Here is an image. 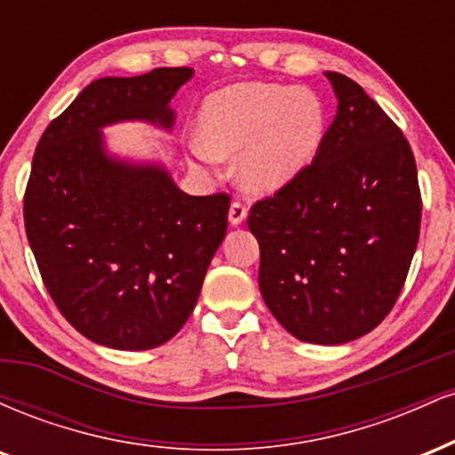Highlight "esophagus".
Segmentation results:
<instances>
[{"label": "esophagus", "instance_id": "esophagus-1", "mask_svg": "<svg viewBox=\"0 0 455 455\" xmlns=\"http://www.w3.org/2000/svg\"><path fill=\"white\" fill-rule=\"evenodd\" d=\"M245 216H248V210H245L243 203L233 201L231 210H228V222H231L233 227H237V224H242L245 220Z\"/></svg>", "mask_w": 455, "mask_h": 455}]
</instances>
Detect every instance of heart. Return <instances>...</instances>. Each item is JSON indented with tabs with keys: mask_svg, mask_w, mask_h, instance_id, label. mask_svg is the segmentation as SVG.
<instances>
[{
	"mask_svg": "<svg viewBox=\"0 0 455 455\" xmlns=\"http://www.w3.org/2000/svg\"><path fill=\"white\" fill-rule=\"evenodd\" d=\"M198 160L239 156L237 175L252 192H274L310 166L327 134V108L307 87L237 83L212 93L198 115Z\"/></svg>",
	"mask_w": 455,
	"mask_h": 455,
	"instance_id": "obj_1",
	"label": "heart"
}]
</instances>
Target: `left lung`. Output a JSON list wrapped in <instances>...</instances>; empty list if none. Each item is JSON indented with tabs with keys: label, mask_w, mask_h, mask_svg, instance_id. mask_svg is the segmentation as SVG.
I'll return each mask as SVG.
<instances>
[{
	"label": "left lung",
	"mask_w": 455,
	"mask_h": 455,
	"mask_svg": "<svg viewBox=\"0 0 455 455\" xmlns=\"http://www.w3.org/2000/svg\"><path fill=\"white\" fill-rule=\"evenodd\" d=\"M338 113L307 169L257 201L259 286L297 340L344 344L389 315L421 224L415 156L402 130L357 83L325 72Z\"/></svg>",
	"instance_id": "1"
}]
</instances>
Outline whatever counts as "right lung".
Segmentation results:
<instances>
[{"mask_svg": "<svg viewBox=\"0 0 455 455\" xmlns=\"http://www.w3.org/2000/svg\"><path fill=\"white\" fill-rule=\"evenodd\" d=\"M192 68L104 76L87 85L38 140L25 188V231L66 321L102 347L145 351L175 336L195 310L227 235L231 196H190L158 164L104 151L117 122L169 130V102Z\"/></svg>", "mask_w": 455, "mask_h": 455, "instance_id": "obj_1", "label": "right lung"}]
</instances>
